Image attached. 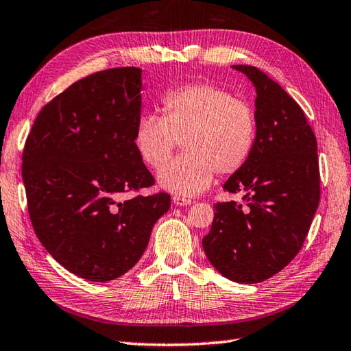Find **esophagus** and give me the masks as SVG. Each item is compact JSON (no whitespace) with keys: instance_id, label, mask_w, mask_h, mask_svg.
Here are the masks:
<instances>
[{"instance_id":"esophagus-1","label":"esophagus","mask_w":351,"mask_h":351,"mask_svg":"<svg viewBox=\"0 0 351 351\" xmlns=\"http://www.w3.org/2000/svg\"><path fill=\"white\" fill-rule=\"evenodd\" d=\"M173 203L176 204V206H189V204L193 203V200H191V198H186V197L174 195L173 197Z\"/></svg>"}]
</instances>
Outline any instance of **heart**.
Instances as JSON below:
<instances>
[{
	"instance_id": "1",
	"label": "heart",
	"mask_w": 351,
	"mask_h": 351,
	"mask_svg": "<svg viewBox=\"0 0 351 351\" xmlns=\"http://www.w3.org/2000/svg\"><path fill=\"white\" fill-rule=\"evenodd\" d=\"M160 108L162 117H138L133 143L141 160L157 169L182 142L184 154L158 171L163 189L180 195L200 194L215 173L235 174L254 154L255 108L226 88L206 82L184 84L163 95Z\"/></svg>"
}]
</instances>
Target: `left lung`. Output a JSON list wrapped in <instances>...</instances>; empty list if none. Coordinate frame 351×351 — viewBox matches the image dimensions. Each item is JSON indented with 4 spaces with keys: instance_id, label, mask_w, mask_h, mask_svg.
Here are the masks:
<instances>
[{
    "instance_id": "left-lung-1",
    "label": "left lung",
    "mask_w": 351,
    "mask_h": 351,
    "mask_svg": "<svg viewBox=\"0 0 351 351\" xmlns=\"http://www.w3.org/2000/svg\"><path fill=\"white\" fill-rule=\"evenodd\" d=\"M256 91L258 137L249 162L223 189L243 203H217L202 244L228 280L255 284L293 260L319 204L318 145L304 111L280 84L252 65H232Z\"/></svg>"
}]
</instances>
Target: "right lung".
<instances>
[{"instance_id": "right-lung-1", "label": "right lung", "mask_w": 351, "mask_h": 351, "mask_svg": "<svg viewBox=\"0 0 351 351\" xmlns=\"http://www.w3.org/2000/svg\"><path fill=\"white\" fill-rule=\"evenodd\" d=\"M142 70L97 71L39 111L23 154L30 220L47 252L84 280L105 282L141 260L167 193L137 195L154 178L133 143Z\"/></svg>"}]
</instances>
